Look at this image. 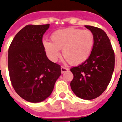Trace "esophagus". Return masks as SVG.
<instances>
[{
    "label": "esophagus",
    "instance_id": "34e87169",
    "mask_svg": "<svg viewBox=\"0 0 122 122\" xmlns=\"http://www.w3.org/2000/svg\"><path fill=\"white\" fill-rule=\"evenodd\" d=\"M68 71V68H66V67H65V66H61V72L62 73H65V72H66V71Z\"/></svg>",
    "mask_w": 122,
    "mask_h": 122
}]
</instances>
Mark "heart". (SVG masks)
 <instances>
[{"label":"heart","mask_w":122,"mask_h":122,"mask_svg":"<svg viewBox=\"0 0 122 122\" xmlns=\"http://www.w3.org/2000/svg\"><path fill=\"white\" fill-rule=\"evenodd\" d=\"M51 41L44 40L45 52L52 60L61 56L72 64H80L90 58L94 45V36L89 30L68 27L54 32Z\"/></svg>","instance_id":"obj_1"}]
</instances>
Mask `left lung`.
<instances>
[{
    "instance_id": "8db88e82",
    "label": "left lung",
    "mask_w": 122,
    "mask_h": 122,
    "mask_svg": "<svg viewBox=\"0 0 122 122\" xmlns=\"http://www.w3.org/2000/svg\"><path fill=\"white\" fill-rule=\"evenodd\" d=\"M85 26L94 34V48L86 62L71 68L73 79L70 85L76 96L92 100L101 96L109 84L115 67V54L105 31Z\"/></svg>"
}]
</instances>
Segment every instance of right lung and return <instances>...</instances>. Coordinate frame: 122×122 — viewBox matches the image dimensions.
<instances>
[{"label":"right lung","instance_id":"add662e5","mask_svg":"<svg viewBox=\"0 0 122 122\" xmlns=\"http://www.w3.org/2000/svg\"><path fill=\"white\" fill-rule=\"evenodd\" d=\"M49 24L27 25L19 31L8 51V69L12 86L30 102L44 101L51 94L61 75L60 65L47 58L43 36Z\"/></svg>","mask_w":122,"mask_h":122}]
</instances>
